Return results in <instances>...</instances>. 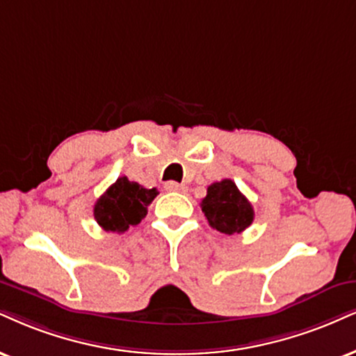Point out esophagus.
Masks as SVG:
<instances>
[{"mask_svg": "<svg viewBox=\"0 0 356 356\" xmlns=\"http://www.w3.org/2000/svg\"><path fill=\"white\" fill-rule=\"evenodd\" d=\"M165 190L166 191H178V193H183L186 190L185 185H181V183H177V181H166L165 183Z\"/></svg>", "mask_w": 356, "mask_h": 356, "instance_id": "esophagus-1", "label": "esophagus"}]
</instances>
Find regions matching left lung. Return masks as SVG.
I'll return each mask as SVG.
<instances>
[{"instance_id":"obj_1","label":"left lung","mask_w":356,"mask_h":356,"mask_svg":"<svg viewBox=\"0 0 356 356\" xmlns=\"http://www.w3.org/2000/svg\"><path fill=\"white\" fill-rule=\"evenodd\" d=\"M201 209L209 226L225 234H239L254 221L252 204L238 190L236 183L227 178L208 186Z\"/></svg>"}]
</instances>
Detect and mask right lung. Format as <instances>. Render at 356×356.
<instances>
[{
  "label": "right lung",
  "instance_id": "obj_1",
  "mask_svg": "<svg viewBox=\"0 0 356 356\" xmlns=\"http://www.w3.org/2000/svg\"><path fill=\"white\" fill-rule=\"evenodd\" d=\"M156 188H143L120 177L94 206V218L104 231L125 232L147 216V208L156 198Z\"/></svg>",
  "mask_w": 356,
  "mask_h": 356
}]
</instances>
